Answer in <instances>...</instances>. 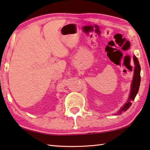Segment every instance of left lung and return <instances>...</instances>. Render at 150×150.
Wrapping results in <instances>:
<instances>
[{
  "mask_svg": "<svg viewBox=\"0 0 150 150\" xmlns=\"http://www.w3.org/2000/svg\"><path fill=\"white\" fill-rule=\"evenodd\" d=\"M133 61L134 64V76L132 79V81L131 83V89L130 95H129L128 99L127 100L126 103L122 106L120 110H119L116 115H120L123 112L126 111L132 105V101H133L135 98L136 96L138 93L139 85H140V81H141V77H140V70L141 67L139 65V63L138 62V58H137L135 55L133 56Z\"/></svg>",
  "mask_w": 150,
  "mask_h": 150,
  "instance_id": "obj_1",
  "label": "left lung"
}]
</instances>
